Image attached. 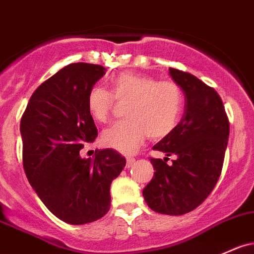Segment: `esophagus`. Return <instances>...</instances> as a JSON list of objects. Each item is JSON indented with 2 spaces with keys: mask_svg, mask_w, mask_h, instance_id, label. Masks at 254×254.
<instances>
[{
  "mask_svg": "<svg viewBox=\"0 0 254 254\" xmlns=\"http://www.w3.org/2000/svg\"><path fill=\"white\" fill-rule=\"evenodd\" d=\"M133 161H135V158H132V157L127 158V169L131 168L132 164H133Z\"/></svg>",
  "mask_w": 254,
  "mask_h": 254,
  "instance_id": "34e87169",
  "label": "esophagus"
}]
</instances>
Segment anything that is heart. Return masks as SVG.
<instances>
[{
  "mask_svg": "<svg viewBox=\"0 0 254 254\" xmlns=\"http://www.w3.org/2000/svg\"><path fill=\"white\" fill-rule=\"evenodd\" d=\"M127 104V121L102 132V143L123 154H132L144 138L159 140L174 131L180 122L185 97L172 80L157 82L144 74L123 72L111 79V91L94 86L86 96V107L95 122L106 123L116 105Z\"/></svg>",
  "mask_w": 254,
  "mask_h": 254,
  "instance_id": "heart-1",
  "label": "heart"
}]
</instances>
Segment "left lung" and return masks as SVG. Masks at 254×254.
I'll use <instances>...</instances> for the list:
<instances>
[{
  "label": "left lung",
  "instance_id": "1",
  "mask_svg": "<svg viewBox=\"0 0 254 254\" xmlns=\"http://www.w3.org/2000/svg\"><path fill=\"white\" fill-rule=\"evenodd\" d=\"M169 71L185 93V113L174 131L153 149L176 159L169 165V158H150L155 172L142 194L155 212L181 216L202 204L221 176L229 121L213 88L190 73Z\"/></svg>",
  "mask_w": 254,
  "mask_h": 254
}]
</instances>
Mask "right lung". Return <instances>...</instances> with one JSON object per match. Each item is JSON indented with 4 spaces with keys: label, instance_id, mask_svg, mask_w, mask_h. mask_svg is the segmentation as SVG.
<instances>
[{
    "label": "right lung",
    "instance_id": "1",
    "mask_svg": "<svg viewBox=\"0 0 254 254\" xmlns=\"http://www.w3.org/2000/svg\"><path fill=\"white\" fill-rule=\"evenodd\" d=\"M106 73L104 66L69 64L42 83L21 117L23 165L47 208L68 224L95 222L108 212L111 183L127 160L117 150H79L95 141L97 129L86 96Z\"/></svg>",
    "mask_w": 254,
    "mask_h": 254
}]
</instances>
